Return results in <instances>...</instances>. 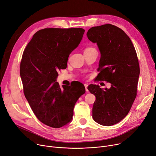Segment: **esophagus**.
<instances>
[{"label": "esophagus", "instance_id": "34e87169", "mask_svg": "<svg viewBox=\"0 0 156 156\" xmlns=\"http://www.w3.org/2000/svg\"><path fill=\"white\" fill-rule=\"evenodd\" d=\"M84 86H85V90L87 91V92H88V88H87V87H88V85L87 84H85L84 85Z\"/></svg>", "mask_w": 156, "mask_h": 156}]
</instances>
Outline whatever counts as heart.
I'll return each instance as SVG.
<instances>
[{"mask_svg": "<svg viewBox=\"0 0 156 156\" xmlns=\"http://www.w3.org/2000/svg\"><path fill=\"white\" fill-rule=\"evenodd\" d=\"M92 48H91V47H89V48H86L85 50H90V49H92Z\"/></svg>", "mask_w": 156, "mask_h": 156, "instance_id": "1", "label": "heart"}]
</instances>
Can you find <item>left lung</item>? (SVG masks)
I'll list each match as a JSON object with an SVG mask.
<instances>
[{
  "label": "left lung",
  "instance_id": "8db88e82",
  "mask_svg": "<svg viewBox=\"0 0 156 156\" xmlns=\"http://www.w3.org/2000/svg\"><path fill=\"white\" fill-rule=\"evenodd\" d=\"M87 35L101 53L97 79L111 85L109 88L93 84L88 87L96 98L92 117L97 123L110 126L127 115L136 98L140 75L137 55L129 37L116 26L94 27Z\"/></svg>",
  "mask_w": 156,
  "mask_h": 156
}]
</instances>
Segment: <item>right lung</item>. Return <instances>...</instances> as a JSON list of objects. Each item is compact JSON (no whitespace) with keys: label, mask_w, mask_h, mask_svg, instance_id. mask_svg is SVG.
<instances>
[{"label":"right lung","mask_w":156,"mask_h":156,"mask_svg":"<svg viewBox=\"0 0 156 156\" xmlns=\"http://www.w3.org/2000/svg\"><path fill=\"white\" fill-rule=\"evenodd\" d=\"M83 28H45L36 32L24 50L20 64L24 94L37 118L55 128L72 121L73 109L85 93L84 85H63L57 71L67 67L70 54L79 45Z\"/></svg>","instance_id":"1"}]
</instances>
